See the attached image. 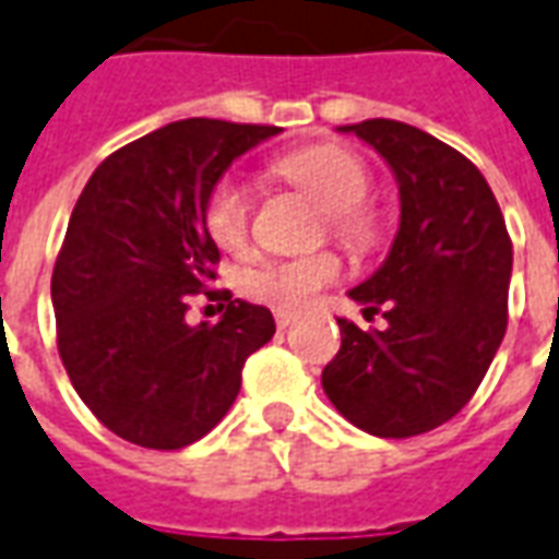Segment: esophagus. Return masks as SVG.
Instances as JSON below:
<instances>
[{
  "instance_id": "esophagus-1",
  "label": "esophagus",
  "mask_w": 559,
  "mask_h": 559,
  "mask_svg": "<svg viewBox=\"0 0 559 559\" xmlns=\"http://www.w3.org/2000/svg\"><path fill=\"white\" fill-rule=\"evenodd\" d=\"M273 319H276V329H288V325L295 322V313H292V310H276Z\"/></svg>"
}]
</instances>
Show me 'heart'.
<instances>
[{
  "mask_svg": "<svg viewBox=\"0 0 559 559\" xmlns=\"http://www.w3.org/2000/svg\"><path fill=\"white\" fill-rule=\"evenodd\" d=\"M276 173L304 188L329 213L334 237H341L349 246H368L374 240V218L361 210L371 191V176L356 152L334 142L307 145L280 157ZM249 215H252V198L246 182L237 176H222L210 188L203 203V225L210 240L230 255L242 252L249 242ZM337 276H341L337 255L317 252L304 258L261 261L242 273L240 286L252 301L271 304L280 310H301Z\"/></svg>",
  "mask_w": 559,
  "mask_h": 559,
  "instance_id": "1",
  "label": "heart"
}]
</instances>
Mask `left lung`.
<instances>
[{"label":"left lung","instance_id":"left-lung-1","mask_svg":"<svg viewBox=\"0 0 559 559\" xmlns=\"http://www.w3.org/2000/svg\"><path fill=\"white\" fill-rule=\"evenodd\" d=\"M386 160L399 182L390 255L349 288L386 329L341 325L322 371L329 402L361 432L411 438L456 417L490 368L508 325L511 240L480 169L417 127L371 118L337 127Z\"/></svg>","mask_w":559,"mask_h":559}]
</instances>
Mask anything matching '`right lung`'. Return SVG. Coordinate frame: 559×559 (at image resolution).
I'll use <instances>...</instances> for the list:
<instances>
[{
    "label": "right lung",
    "mask_w": 559,
    "mask_h": 559,
    "mask_svg": "<svg viewBox=\"0 0 559 559\" xmlns=\"http://www.w3.org/2000/svg\"><path fill=\"white\" fill-rule=\"evenodd\" d=\"M280 127L185 118L130 142L87 179L51 276L57 349L81 402L130 444L179 450L218 426L246 359L273 337L267 307L228 301L188 325V295L215 280L203 225L225 169Z\"/></svg>",
    "instance_id": "1"
}]
</instances>
